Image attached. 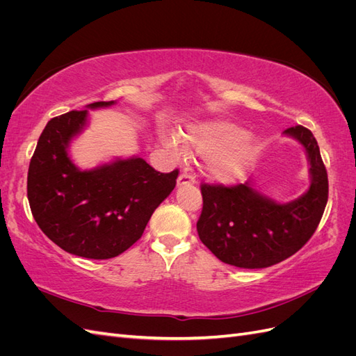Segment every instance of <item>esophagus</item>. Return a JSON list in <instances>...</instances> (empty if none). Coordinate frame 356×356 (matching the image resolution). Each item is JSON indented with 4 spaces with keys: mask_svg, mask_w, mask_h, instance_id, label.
<instances>
[{
    "mask_svg": "<svg viewBox=\"0 0 356 356\" xmlns=\"http://www.w3.org/2000/svg\"><path fill=\"white\" fill-rule=\"evenodd\" d=\"M196 181V177L188 174V172H182V174L178 177L177 184L178 186H186V184H193Z\"/></svg>",
    "mask_w": 356,
    "mask_h": 356,
    "instance_id": "obj_1",
    "label": "esophagus"
}]
</instances>
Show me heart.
Masks as SVG:
<instances>
[{"instance_id": "obj_1", "label": "heart", "mask_w": 356, "mask_h": 356, "mask_svg": "<svg viewBox=\"0 0 356 356\" xmlns=\"http://www.w3.org/2000/svg\"><path fill=\"white\" fill-rule=\"evenodd\" d=\"M163 144L175 157L184 147L208 156L209 174L218 181H234L242 175L255 152L257 143L245 135L239 126L229 122H207L191 124L177 136H163Z\"/></svg>"}]
</instances>
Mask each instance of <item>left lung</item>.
I'll return each instance as SVG.
<instances>
[{"instance_id":"1","label":"left lung","mask_w":356,"mask_h":356,"mask_svg":"<svg viewBox=\"0 0 356 356\" xmlns=\"http://www.w3.org/2000/svg\"><path fill=\"white\" fill-rule=\"evenodd\" d=\"M305 147L310 163V187L303 196L277 203L250 182L225 187L200 186L203 208L197 233L203 245L225 264L263 268L286 260L315 233L328 200V177L316 139L305 126L284 132Z\"/></svg>"}]
</instances>
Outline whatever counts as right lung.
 <instances>
[{"instance_id":"add662e5","label":"right lung","mask_w":356,"mask_h":356,"mask_svg":"<svg viewBox=\"0 0 356 356\" xmlns=\"http://www.w3.org/2000/svg\"><path fill=\"white\" fill-rule=\"evenodd\" d=\"M93 102L88 108L110 106ZM88 110L53 117L28 169V200L38 227L70 254L106 260L141 238L154 209L175 188L178 169L161 174L141 157L80 170L70 156Z\"/></svg>"}]
</instances>
